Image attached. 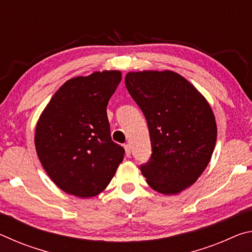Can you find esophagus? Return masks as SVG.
I'll return each instance as SVG.
<instances>
[{"label": "esophagus", "mask_w": 252, "mask_h": 252, "mask_svg": "<svg viewBox=\"0 0 252 252\" xmlns=\"http://www.w3.org/2000/svg\"><path fill=\"white\" fill-rule=\"evenodd\" d=\"M125 149H126V157H130L131 156V147L130 144H125Z\"/></svg>", "instance_id": "esophagus-1"}]
</instances>
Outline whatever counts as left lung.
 Segmentation results:
<instances>
[{"label": "left lung", "mask_w": 252, "mask_h": 252, "mask_svg": "<svg viewBox=\"0 0 252 252\" xmlns=\"http://www.w3.org/2000/svg\"><path fill=\"white\" fill-rule=\"evenodd\" d=\"M125 81L150 133L152 153L140 170L158 192H181L211 159L217 126L210 105L192 84L171 71L130 72Z\"/></svg>", "instance_id": "8db88e82"}]
</instances>
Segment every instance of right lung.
<instances>
[{"label": "right lung", "instance_id": "right-lung-1", "mask_svg": "<svg viewBox=\"0 0 252 252\" xmlns=\"http://www.w3.org/2000/svg\"><path fill=\"white\" fill-rule=\"evenodd\" d=\"M120 71L71 79L46 105L35 130V148L60 189L90 198L105 189L125 158L111 139L106 105L121 82Z\"/></svg>", "mask_w": 252, "mask_h": 252}]
</instances>
